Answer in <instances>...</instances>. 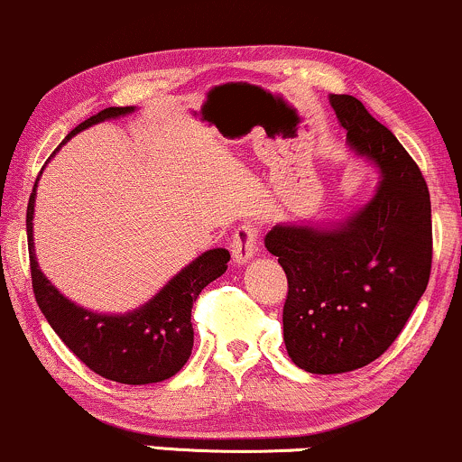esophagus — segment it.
Masks as SVG:
<instances>
[{
	"label": "esophagus",
	"mask_w": 462,
	"mask_h": 462,
	"mask_svg": "<svg viewBox=\"0 0 462 462\" xmlns=\"http://www.w3.org/2000/svg\"><path fill=\"white\" fill-rule=\"evenodd\" d=\"M231 251H233V259H236L237 263H245L253 255H255V251H257V226L255 225L237 226L236 233H233Z\"/></svg>",
	"instance_id": "1"
}]
</instances>
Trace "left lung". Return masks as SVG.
Listing matches in <instances>:
<instances>
[{
	"mask_svg": "<svg viewBox=\"0 0 462 462\" xmlns=\"http://www.w3.org/2000/svg\"><path fill=\"white\" fill-rule=\"evenodd\" d=\"M331 106L382 183L362 211L336 229L279 225L268 251L288 277L283 340L310 373H346L377 360L406 328L432 271V209L419 165L354 96Z\"/></svg>",
	"mask_w": 462,
	"mask_h": 462,
	"instance_id": "obj_1",
	"label": "left lung"
}]
</instances>
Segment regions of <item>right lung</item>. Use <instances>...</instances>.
Masks as SVG:
<instances>
[{"label": "right lung", "mask_w": 462, "mask_h": 462, "mask_svg": "<svg viewBox=\"0 0 462 462\" xmlns=\"http://www.w3.org/2000/svg\"><path fill=\"white\" fill-rule=\"evenodd\" d=\"M133 106H108L67 134L80 133L91 124L131 113ZM36 189V185H34ZM34 194L30 196L28 229L32 292L51 329L82 365L119 384H152L172 377L189 360L194 346L191 305L205 286L226 271L231 255L225 248L207 251L180 271L150 303L124 316L96 314L65 299L39 271L32 242Z\"/></svg>", "instance_id": "add662e5"}]
</instances>
